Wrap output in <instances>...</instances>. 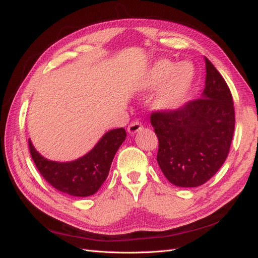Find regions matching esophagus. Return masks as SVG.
<instances>
[{"label": "esophagus", "instance_id": "esophagus-1", "mask_svg": "<svg viewBox=\"0 0 258 258\" xmlns=\"http://www.w3.org/2000/svg\"><path fill=\"white\" fill-rule=\"evenodd\" d=\"M142 130H143V125H142L140 122H133L132 124L128 125L127 132L131 135H134L136 133H139L140 131H142Z\"/></svg>", "mask_w": 258, "mask_h": 258}]
</instances>
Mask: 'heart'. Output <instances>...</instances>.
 Masks as SVG:
<instances>
[{
    "instance_id": "obj_1",
    "label": "heart",
    "mask_w": 258,
    "mask_h": 258,
    "mask_svg": "<svg viewBox=\"0 0 258 258\" xmlns=\"http://www.w3.org/2000/svg\"><path fill=\"white\" fill-rule=\"evenodd\" d=\"M196 79L195 67L190 62L175 65L169 59H158L147 71L139 84L141 92L158 89L153 105L161 112H176L184 106Z\"/></svg>"
}]
</instances>
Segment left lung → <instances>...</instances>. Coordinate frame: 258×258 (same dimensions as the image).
I'll use <instances>...</instances> for the list:
<instances>
[{
  "mask_svg": "<svg viewBox=\"0 0 258 258\" xmlns=\"http://www.w3.org/2000/svg\"><path fill=\"white\" fill-rule=\"evenodd\" d=\"M205 89L201 98L176 112H156L151 124L158 139L157 163L179 187H197L217 173L231 147L235 112L226 82L205 57Z\"/></svg>",
  "mask_w": 258,
  "mask_h": 258,
  "instance_id": "left-lung-1",
  "label": "left lung"
}]
</instances>
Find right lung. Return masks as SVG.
<instances>
[{"mask_svg":"<svg viewBox=\"0 0 258 258\" xmlns=\"http://www.w3.org/2000/svg\"><path fill=\"white\" fill-rule=\"evenodd\" d=\"M126 138L123 127L114 128L104 134L85 155L71 162L47 160L29 140L33 161L48 183L62 193L86 197L95 194L105 182L113 158Z\"/></svg>","mask_w":258,"mask_h":258,"instance_id":"1","label":"right lung"}]
</instances>
